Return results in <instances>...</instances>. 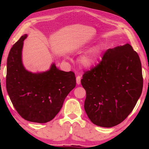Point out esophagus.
Instances as JSON below:
<instances>
[{
    "label": "esophagus",
    "instance_id": "obj_1",
    "mask_svg": "<svg viewBox=\"0 0 149 149\" xmlns=\"http://www.w3.org/2000/svg\"><path fill=\"white\" fill-rule=\"evenodd\" d=\"M76 83L77 84H80L81 83V76L79 75H78L76 77Z\"/></svg>",
    "mask_w": 149,
    "mask_h": 149
}]
</instances>
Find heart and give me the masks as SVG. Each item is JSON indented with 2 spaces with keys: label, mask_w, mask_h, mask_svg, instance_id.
Returning <instances> with one entry per match:
<instances>
[{
  "label": "heart",
  "mask_w": 149,
  "mask_h": 149,
  "mask_svg": "<svg viewBox=\"0 0 149 149\" xmlns=\"http://www.w3.org/2000/svg\"><path fill=\"white\" fill-rule=\"evenodd\" d=\"M102 50L100 47H95L90 50L81 59V63L84 67L90 68L92 66L100 56Z\"/></svg>",
  "instance_id": "obj_1"
}]
</instances>
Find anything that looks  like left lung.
<instances>
[{"label":"left lung","instance_id":"1","mask_svg":"<svg viewBox=\"0 0 149 149\" xmlns=\"http://www.w3.org/2000/svg\"><path fill=\"white\" fill-rule=\"evenodd\" d=\"M81 82L91 122L103 127L119 124L133 110L143 89L138 53L129 43L107 49L99 64L84 72Z\"/></svg>","mask_w":149,"mask_h":149}]
</instances>
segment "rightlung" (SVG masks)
I'll return each instance as SVG.
<instances>
[{
  "label": "right lung",
  "mask_w": 149,
  "mask_h": 149,
  "mask_svg": "<svg viewBox=\"0 0 149 149\" xmlns=\"http://www.w3.org/2000/svg\"><path fill=\"white\" fill-rule=\"evenodd\" d=\"M24 34L9 51L7 61L6 89L15 109L27 121L46 123L61 109L66 97L76 85L75 74L56 68L42 73L27 71L22 64Z\"/></svg>",
  "instance_id": "right-lung-1"
}]
</instances>
